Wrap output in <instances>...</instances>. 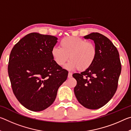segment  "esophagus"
Masks as SVG:
<instances>
[{
	"mask_svg": "<svg viewBox=\"0 0 131 131\" xmlns=\"http://www.w3.org/2000/svg\"><path fill=\"white\" fill-rule=\"evenodd\" d=\"M68 78L69 79H70L71 77H72V73H70V72H69V73H68Z\"/></svg>",
	"mask_w": 131,
	"mask_h": 131,
	"instance_id": "1",
	"label": "esophagus"
}]
</instances>
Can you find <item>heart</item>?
I'll return each instance as SVG.
<instances>
[{
	"mask_svg": "<svg viewBox=\"0 0 131 131\" xmlns=\"http://www.w3.org/2000/svg\"><path fill=\"white\" fill-rule=\"evenodd\" d=\"M61 47H54L51 55L58 65L65 66L66 69L73 70L78 68L80 71L88 69L94 63L97 55V48L95 44L85 40L73 36H68L61 40Z\"/></svg>",
	"mask_w": 131,
	"mask_h": 131,
	"instance_id": "1",
	"label": "heart"
}]
</instances>
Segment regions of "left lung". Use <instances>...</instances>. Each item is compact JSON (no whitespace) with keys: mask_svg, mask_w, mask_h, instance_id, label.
Here are the masks:
<instances>
[{"mask_svg":"<svg viewBox=\"0 0 131 131\" xmlns=\"http://www.w3.org/2000/svg\"><path fill=\"white\" fill-rule=\"evenodd\" d=\"M91 39L97 48L92 66L81 73H74V92L79 102L89 109L103 107L116 92L121 65L117 48L107 37L97 32L84 36Z\"/></svg>","mask_w":131,"mask_h":131,"instance_id":"obj_1","label":"left lung"}]
</instances>
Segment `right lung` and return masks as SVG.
<instances>
[{"mask_svg": "<svg viewBox=\"0 0 131 131\" xmlns=\"http://www.w3.org/2000/svg\"><path fill=\"white\" fill-rule=\"evenodd\" d=\"M58 38L31 33L22 38L11 51L8 73L15 97L28 110L40 112L56 98L68 72L55 62L51 50Z\"/></svg>", "mask_w": 131, "mask_h": 131, "instance_id": "add662e5", "label": "right lung"}]
</instances>
